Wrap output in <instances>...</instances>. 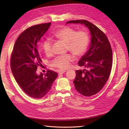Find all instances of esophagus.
<instances>
[{
	"label": "esophagus",
	"instance_id": "obj_1",
	"mask_svg": "<svg viewBox=\"0 0 129 129\" xmlns=\"http://www.w3.org/2000/svg\"><path fill=\"white\" fill-rule=\"evenodd\" d=\"M65 72H66L65 71L60 70V71H59V72H58V74H63L64 73H65Z\"/></svg>",
	"mask_w": 129,
	"mask_h": 129
}]
</instances>
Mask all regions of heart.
Masks as SVG:
<instances>
[{"label": "heart", "mask_w": 129, "mask_h": 129, "mask_svg": "<svg viewBox=\"0 0 129 129\" xmlns=\"http://www.w3.org/2000/svg\"><path fill=\"white\" fill-rule=\"evenodd\" d=\"M54 37L67 43V48L77 57H80L86 52L90 43L89 33L86 30L78 31L73 28L65 27L54 33ZM52 40L46 39L42 43V48L46 55L52 53ZM73 57L71 54L59 55L51 62L52 66L61 70H66L70 67Z\"/></svg>", "instance_id": "1"}]
</instances>
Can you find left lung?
<instances>
[{
	"instance_id": "8db88e82",
	"label": "left lung",
	"mask_w": 129,
	"mask_h": 129,
	"mask_svg": "<svg viewBox=\"0 0 129 129\" xmlns=\"http://www.w3.org/2000/svg\"><path fill=\"white\" fill-rule=\"evenodd\" d=\"M68 23L84 24L89 28L91 40L89 49L78 61L85 70L76 71L73 81L75 89L85 96L98 93L108 80L112 66V50L107 37L101 30L86 20H73Z\"/></svg>"
}]
</instances>
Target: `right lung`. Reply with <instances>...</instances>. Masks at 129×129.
<instances>
[{
    "label": "right lung",
    "mask_w": 129,
    "mask_h": 129,
    "mask_svg": "<svg viewBox=\"0 0 129 129\" xmlns=\"http://www.w3.org/2000/svg\"><path fill=\"white\" fill-rule=\"evenodd\" d=\"M50 25L43 23L27 28L17 38L11 54V69L16 81L25 93L35 99L49 93L58 75L50 70L39 75L36 71L38 66H42L38 44Z\"/></svg>",
    "instance_id": "obj_1"
}]
</instances>
